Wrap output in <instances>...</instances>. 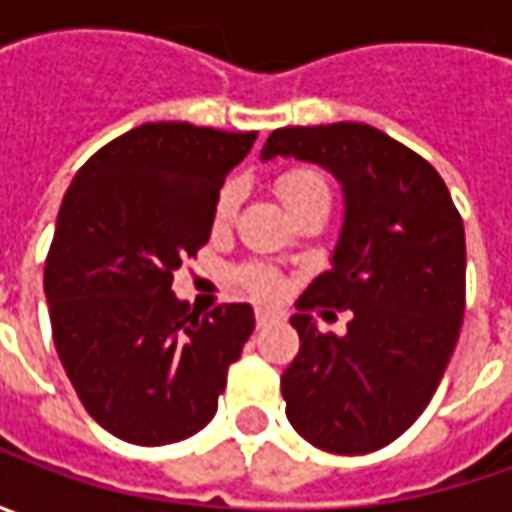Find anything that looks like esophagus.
<instances>
[{"mask_svg":"<svg viewBox=\"0 0 512 512\" xmlns=\"http://www.w3.org/2000/svg\"><path fill=\"white\" fill-rule=\"evenodd\" d=\"M273 319H276V313H273V310H267V307H256V325L265 327L270 325Z\"/></svg>","mask_w":512,"mask_h":512,"instance_id":"34e87169","label":"esophagus"}]
</instances>
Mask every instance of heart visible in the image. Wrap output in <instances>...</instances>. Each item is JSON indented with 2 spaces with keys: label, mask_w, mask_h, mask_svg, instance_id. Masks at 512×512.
Returning <instances> with one entry per match:
<instances>
[{
  "label": "heart",
  "mask_w": 512,
  "mask_h": 512,
  "mask_svg": "<svg viewBox=\"0 0 512 512\" xmlns=\"http://www.w3.org/2000/svg\"><path fill=\"white\" fill-rule=\"evenodd\" d=\"M276 190L282 196V202L287 205V210L293 213L296 207L307 202V199H316V196H330V187H327L325 176L319 170L313 168H296L282 173L276 179ZM236 202H239V190L236 185H225L219 199H216V207H213V222L216 225H227L236 213ZM242 285L256 293V296H276L282 290V276L273 270V267L265 265H247L242 267L239 273Z\"/></svg>",
  "instance_id": "b5f03b06"
}]
</instances>
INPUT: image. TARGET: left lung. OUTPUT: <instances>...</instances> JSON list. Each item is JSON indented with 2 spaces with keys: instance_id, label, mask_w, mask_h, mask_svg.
Returning <instances> with one entry per match:
<instances>
[{
  "instance_id": "8db88e82",
  "label": "left lung",
  "mask_w": 512,
  "mask_h": 512,
  "mask_svg": "<svg viewBox=\"0 0 512 512\" xmlns=\"http://www.w3.org/2000/svg\"><path fill=\"white\" fill-rule=\"evenodd\" d=\"M273 156L322 165L344 190L330 270L290 319L302 344L282 373L287 419L327 453H373L422 416L459 342L462 216L427 159L362 122L273 130ZM316 306L350 309L348 333L319 334Z\"/></svg>"
}]
</instances>
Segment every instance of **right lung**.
I'll use <instances>...</instances> for the list:
<instances>
[{"label":"right lung","mask_w":512,"mask_h":512,"mask_svg":"<svg viewBox=\"0 0 512 512\" xmlns=\"http://www.w3.org/2000/svg\"><path fill=\"white\" fill-rule=\"evenodd\" d=\"M256 133L148 122L73 176L45 259L53 344L90 416L130 444L182 442L213 416L253 307L199 316L173 296L207 245L225 176Z\"/></svg>","instance_id":"right-lung-1"}]
</instances>
